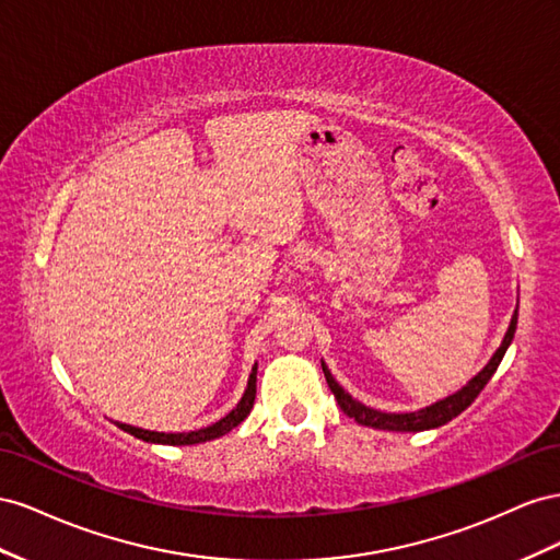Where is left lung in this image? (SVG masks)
I'll return each instance as SVG.
<instances>
[{
  "label": "left lung",
  "mask_w": 560,
  "mask_h": 560,
  "mask_svg": "<svg viewBox=\"0 0 560 560\" xmlns=\"http://www.w3.org/2000/svg\"><path fill=\"white\" fill-rule=\"evenodd\" d=\"M516 322H518V312H514V318H511V326L504 335L502 340V347L494 351V357L490 359V363L486 365V369L478 373L467 387H462L457 394L443 398V401L429 406L424 410H418V412H404V415H396V412H380V410H373L369 406H363L359 401H354L338 382L332 380V375L328 373V369L324 365V375H326V382L330 392L335 394V401H338V406L342 408L345 415H349V418H354L359 424H365V427H375V429H387V431H424V429H434V427H441L445 422H451L453 418H457V415L462 410H467L474 401L476 396L483 392V387L490 382V377L494 375V371H498V365L502 363V357L506 347L511 345V340H514V332H516Z\"/></svg>",
  "instance_id": "1"
}]
</instances>
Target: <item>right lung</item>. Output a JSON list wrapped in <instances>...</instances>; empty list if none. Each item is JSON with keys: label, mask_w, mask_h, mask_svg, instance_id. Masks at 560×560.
Here are the masks:
<instances>
[{"label": "right lung", "mask_w": 560, "mask_h": 560, "mask_svg": "<svg viewBox=\"0 0 560 560\" xmlns=\"http://www.w3.org/2000/svg\"><path fill=\"white\" fill-rule=\"evenodd\" d=\"M255 375H258V369L253 365V373L248 377V387L242 396V401L236 404V408L225 415V418L218 420L215 424L206 427V429H197V431H189V434H162V431H148V429H138V427H131V424H119V429L129 431L131 436L136 439H142L148 443H166V445H191V443H203V441H211V439H218L222 434H228V431H232L236 424H242L248 412L253 408V401H255Z\"/></svg>", "instance_id": "1"}]
</instances>
